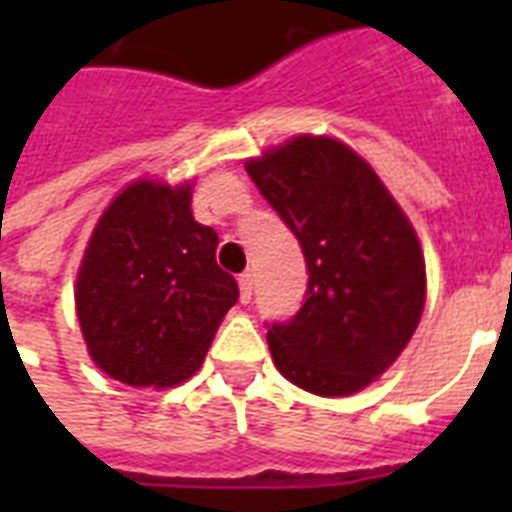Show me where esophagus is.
Returning <instances> with one entry per match:
<instances>
[{"label": "esophagus", "instance_id": "1", "mask_svg": "<svg viewBox=\"0 0 512 512\" xmlns=\"http://www.w3.org/2000/svg\"><path fill=\"white\" fill-rule=\"evenodd\" d=\"M252 289H255V279H252V273H241L239 276V300L241 303H249V300H252Z\"/></svg>", "mask_w": 512, "mask_h": 512}]
</instances>
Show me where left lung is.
Returning <instances> with one entry per match:
<instances>
[{"instance_id":"obj_1","label":"left lung","mask_w":512,"mask_h":512,"mask_svg":"<svg viewBox=\"0 0 512 512\" xmlns=\"http://www.w3.org/2000/svg\"><path fill=\"white\" fill-rule=\"evenodd\" d=\"M247 172L308 268L300 311L268 324L273 364L316 396H350L412 340L425 305V257L409 217L361 156L300 135L249 159Z\"/></svg>"}]
</instances>
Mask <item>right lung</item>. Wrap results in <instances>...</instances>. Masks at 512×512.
I'll use <instances>...</instances> for the list:
<instances>
[{"label":"right lung","instance_id":"1","mask_svg":"<svg viewBox=\"0 0 512 512\" xmlns=\"http://www.w3.org/2000/svg\"><path fill=\"white\" fill-rule=\"evenodd\" d=\"M217 233L193 220L191 185L138 180L92 231L76 276V316L92 361L135 388L188 380L239 284L215 260Z\"/></svg>","mask_w":512,"mask_h":512}]
</instances>
